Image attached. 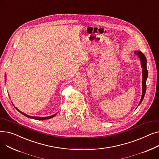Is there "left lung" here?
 <instances>
[{
  "instance_id": "1",
  "label": "left lung",
  "mask_w": 159,
  "mask_h": 159,
  "mask_svg": "<svg viewBox=\"0 0 159 159\" xmlns=\"http://www.w3.org/2000/svg\"><path fill=\"white\" fill-rule=\"evenodd\" d=\"M135 54L139 57L141 61V66H142V67H143V95H142V98H141V100H140V103H139V104H140L142 101H143V100L145 93H146V80L148 78V71L147 66H146L147 61H146V58L144 56V55L140 51H135Z\"/></svg>"
}]
</instances>
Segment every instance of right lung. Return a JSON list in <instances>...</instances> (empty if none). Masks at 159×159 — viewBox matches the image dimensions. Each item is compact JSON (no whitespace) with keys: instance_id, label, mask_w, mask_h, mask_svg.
Returning <instances> with one entry per match:
<instances>
[{"instance_id":"1","label":"right lung","mask_w":159,"mask_h":159,"mask_svg":"<svg viewBox=\"0 0 159 159\" xmlns=\"http://www.w3.org/2000/svg\"><path fill=\"white\" fill-rule=\"evenodd\" d=\"M6 78V77H5ZM16 110H17L20 113H22V115H24V116H27V117H29V118H31V119H36V120H45V119H51V118H52V117H53V116H55V115H56V114H55V115H52V116H46V117H37V116H29V115H26V114H25L24 113H22V112H21L20 111H19L17 108L16 107H15Z\"/></svg>"}]
</instances>
